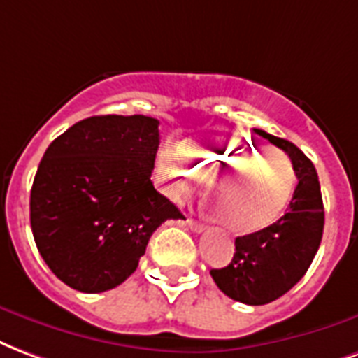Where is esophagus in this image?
I'll use <instances>...</instances> for the list:
<instances>
[{"instance_id":"esophagus-1","label":"esophagus","mask_w":358,"mask_h":358,"mask_svg":"<svg viewBox=\"0 0 358 358\" xmlns=\"http://www.w3.org/2000/svg\"><path fill=\"white\" fill-rule=\"evenodd\" d=\"M187 224H189L190 230H194V232H203V224H201V222H198V220L187 219Z\"/></svg>"}]
</instances>
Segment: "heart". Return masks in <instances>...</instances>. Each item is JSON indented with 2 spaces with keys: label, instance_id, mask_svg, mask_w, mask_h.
Segmentation results:
<instances>
[{
  "label": "heart",
  "instance_id": "1",
  "mask_svg": "<svg viewBox=\"0 0 358 358\" xmlns=\"http://www.w3.org/2000/svg\"><path fill=\"white\" fill-rule=\"evenodd\" d=\"M157 166L177 196L200 189L201 181H213L224 173L213 182L209 196L222 227L238 236L271 227L291 201L296 182L291 158L285 152L264 150L240 138L189 139L179 149L166 147L158 155ZM234 178L238 180L236 185L216 190Z\"/></svg>",
  "mask_w": 358,
  "mask_h": 358
}]
</instances>
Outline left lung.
Masks as SVG:
<instances>
[{"label": "left lung", "mask_w": 358, "mask_h": 358, "mask_svg": "<svg viewBox=\"0 0 358 358\" xmlns=\"http://www.w3.org/2000/svg\"><path fill=\"white\" fill-rule=\"evenodd\" d=\"M259 134L289 155L298 185L287 213L278 222L236 238L232 262L211 270V278L220 291L236 302L249 306L270 303L291 291L310 268L321 245L324 227L315 166L291 141L264 130H259Z\"/></svg>", "instance_id": "obj_1"}]
</instances>
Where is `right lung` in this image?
Returning <instances> with one entry per match:
<instances>
[{
  "label": "right lung",
  "instance_id": "right-lung-1",
  "mask_svg": "<svg viewBox=\"0 0 358 358\" xmlns=\"http://www.w3.org/2000/svg\"><path fill=\"white\" fill-rule=\"evenodd\" d=\"M157 118L101 115L48 145L29 194L43 260L80 292H103L136 271L150 236L182 213L155 189Z\"/></svg>",
  "mask_w": 358,
  "mask_h": 358
}]
</instances>
